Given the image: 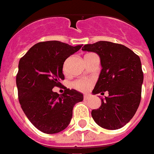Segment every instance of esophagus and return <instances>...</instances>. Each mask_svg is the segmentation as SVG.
I'll use <instances>...</instances> for the list:
<instances>
[{
    "mask_svg": "<svg viewBox=\"0 0 154 154\" xmlns=\"http://www.w3.org/2000/svg\"><path fill=\"white\" fill-rule=\"evenodd\" d=\"M89 98H90V96H89V94H85V95H84V100H89Z\"/></svg>",
    "mask_w": 154,
    "mask_h": 154,
    "instance_id": "34e87169",
    "label": "esophagus"
}]
</instances>
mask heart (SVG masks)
<instances>
[{
    "label": "heart",
    "mask_w": 154,
    "mask_h": 154,
    "mask_svg": "<svg viewBox=\"0 0 154 154\" xmlns=\"http://www.w3.org/2000/svg\"><path fill=\"white\" fill-rule=\"evenodd\" d=\"M92 84V79L84 78V79L75 80V82H73L72 85H73L74 88L78 89V90H80V91H87V90H89L91 88Z\"/></svg>",
    "instance_id": "obj_1"
}]
</instances>
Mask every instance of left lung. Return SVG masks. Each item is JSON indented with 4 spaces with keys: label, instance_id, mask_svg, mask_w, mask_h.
<instances>
[{
    "label": "left lung",
    "instance_id": "1",
    "mask_svg": "<svg viewBox=\"0 0 154 154\" xmlns=\"http://www.w3.org/2000/svg\"><path fill=\"white\" fill-rule=\"evenodd\" d=\"M82 51L99 54L102 69L93 94L109 96L101 99V106L91 112L99 126L115 130L128 124L141 100L143 73L140 58L123 45L98 41L84 45Z\"/></svg>",
    "mask_w": 154,
    "mask_h": 154
}]
</instances>
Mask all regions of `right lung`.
Returning <instances> with one entry per match:
<instances>
[{"label": "right lung", "instance_id": "obj_1", "mask_svg": "<svg viewBox=\"0 0 154 154\" xmlns=\"http://www.w3.org/2000/svg\"><path fill=\"white\" fill-rule=\"evenodd\" d=\"M81 47L57 40L39 42L20 60L16 86L20 106L30 123L45 134L66 128L75 104L84 99L75 89L65 88L62 94L52 90L62 85L65 60Z\"/></svg>", "mask_w": 154, "mask_h": 154}]
</instances>
